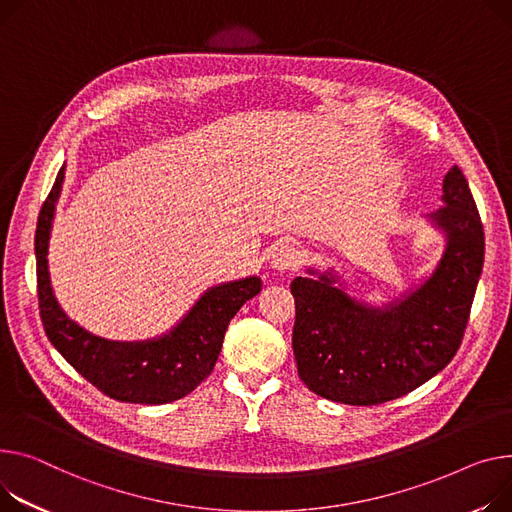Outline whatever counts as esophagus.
Returning a JSON list of instances; mask_svg holds the SVG:
<instances>
[{
  "instance_id": "1",
  "label": "esophagus",
  "mask_w": 512,
  "mask_h": 512,
  "mask_svg": "<svg viewBox=\"0 0 512 512\" xmlns=\"http://www.w3.org/2000/svg\"><path fill=\"white\" fill-rule=\"evenodd\" d=\"M302 265V253L294 245H280L274 255H271V267L280 274H286V271H296Z\"/></svg>"
}]
</instances>
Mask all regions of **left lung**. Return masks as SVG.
Listing matches in <instances>:
<instances>
[{
	"label": "left lung",
	"instance_id": "1",
	"mask_svg": "<svg viewBox=\"0 0 512 512\" xmlns=\"http://www.w3.org/2000/svg\"><path fill=\"white\" fill-rule=\"evenodd\" d=\"M430 220L447 247L420 288L374 309L348 296L337 278H294L292 348L300 381L348 405H379L424 385L457 354L484 267V226L459 166L442 181Z\"/></svg>",
	"mask_w": 512,
	"mask_h": 512
}]
</instances>
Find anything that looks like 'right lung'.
Wrapping results in <instances>:
<instances>
[{
	"label": "right lung",
	"instance_id": "right-lung-1",
	"mask_svg": "<svg viewBox=\"0 0 512 512\" xmlns=\"http://www.w3.org/2000/svg\"><path fill=\"white\" fill-rule=\"evenodd\" d=\"M63 170L43 203L34 234L39 311L49 342L111 399L160 405L185 397L214 370L230 319L261 292V280L251 276L210 288L173 331L148 342H109L92 335L61 311L49 280L47 249Z\"/></svg>",
	"mask_w": 512,
	"mask_h": 512
}]
</instances>
